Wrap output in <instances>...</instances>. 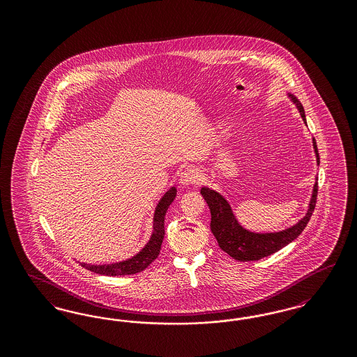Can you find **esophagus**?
I'll return each mask as SVG.
<instances>
[{
	"label": "esophagus",
	"mask_w": 357,
	"mask_h": 357,
	"mask_svg": "<svg viewBox=\"0 0 357 357\" xmlns=\"http://www.w3.org/2000/svg\"><path fill=\"white\" fill-rule=\"evenodd\" d=\"M181 185L183 186H191V185H198L201 181V175L195 169H187L182 172L181 175Z\"/></svg>",
	"instance_id": "esophagus-1"
}]
</instances>
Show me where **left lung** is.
I'll return each instance as SVG.
<instances>
[{"mask_svg":"<svg viewBox=\"0 0 357 357\" xmlns=\"http://www.w3.org/2000/svg\"><path fill=\"white\" fill-rule=\"evenodd\" d=\"M289 98L297 105L301 114V118L306 123L305 111L301 102H298V99L293 95H289ZM313 147L317 158V165H320V156H319V150L314 139H313ZM317 191H319V185L316 182V185L313 187V194H312L307 213L301 221L287 230H282L278 233H265V234H258V233L245 230L236 220L230 204H227V201L217 191L210 190L208 187H202L201 194L210 208V213H211L210 229L215 239L218 241L220 248L234 259L241 262H248V261H258L264 257L272 255L273 253L285 248L288 243L294 241L303 233V230L305 229L307 222L314 211Z\"/></svg>","mask_w":357,"mask_h":357,"instance_id":"obj_1","label":"left lung"}]
</instances>
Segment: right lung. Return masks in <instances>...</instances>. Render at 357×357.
Listing matches in <instances>:
<instances>
[{
  "instance_id": "obj_1",
  "label": "right lung",
  "mask_w": 357,
  "mask_h": 357,
  "mask_svg": "<svg viewBox=\"0 0 357 357\" xmlns=\"http://www.w3.org/2000/svg\"><path fill=\"white\" fill-rule=\"evenodd\" d=\"M176 195V188L172 187L170 188L165 197L160 199L158 204V207L153 214V233L149 243L143 248L142 252H139L135 257L123 261V262H116L111 265H86L82 264V266L96 273V274H102V275H127V274H136V273L143 272L146 268H149L153 262V259L158 258L160 253V246L165 238V215L167 213L169 206L172 204Z\"/></svg>"
}]
</instances>
